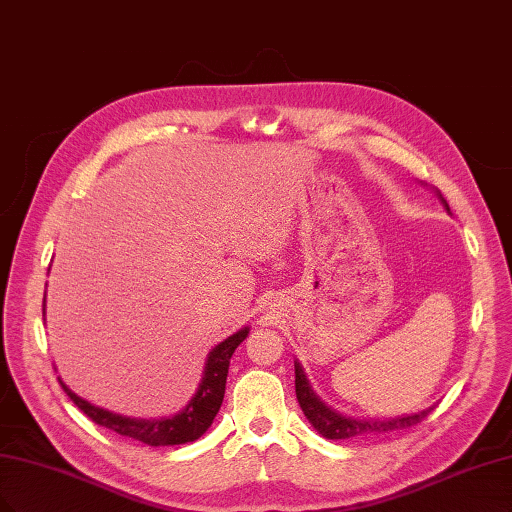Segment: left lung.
Instances as JSON below:
<instances>
[{
    "label": "left lung",
    "mask_w": 512,
    "mask_h": 512,
    "mask_svg": "<svg viewBox=\"0 0 512 512\" xmlns=\"http://www.w3.org/2000/svg\"><path fill=\"white\" fill-rule=\"evenodd\" d=\"M436 195L440 199V203L445 205V209L449 211L447 201L443 199V195L436 190ZM294 385H296V398L301 409L305 413V417L309 419V424L320 432L324 438L330 440H345V438H362V436H373V434H385V432H394V430H404L411 428L415 424H419L434 407H428L419 413H411V415H400V417H392V419H356V417H347L341 415L339 411H334L332 407L317 396L313 392V387L305 375V370L301 366V362L294 360Z\"/></svg>",
    "instance_id": "8db88e82"
}]
</instances>
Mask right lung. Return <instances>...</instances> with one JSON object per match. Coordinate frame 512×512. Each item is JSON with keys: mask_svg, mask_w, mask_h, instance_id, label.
<instances>
[{"mask_svg": "<svg viewBox=\"0 0 512 512\" xmlns=\"http://www.w3.org/2000/svg\"><path fill=\"white\" fill-rule=\"evenodd\" d=\"M44 313H46V298H44ZM250 334V328L243 326L231 337L218 343L214 349L207 354L203 377L197 387V392L192 394L186 407L171 417L161 419H137L118 415L108 409L95 407L88 400L74 394L69 387L61 381V387L65 394L74 400L76 407L91 417L95 424L108 428L120 436H127L139 443L150 445V447H169V445H184L192 443V440L201 438L207 428L214 424V417L218 415L222 400H224V387H226V375H228V364L235 354V349L243 343V339Z\"/></svg>", "mask_w": 512, "mask_h": 512, "instance_id": "1", "label": "right lung"}]
</instances>
